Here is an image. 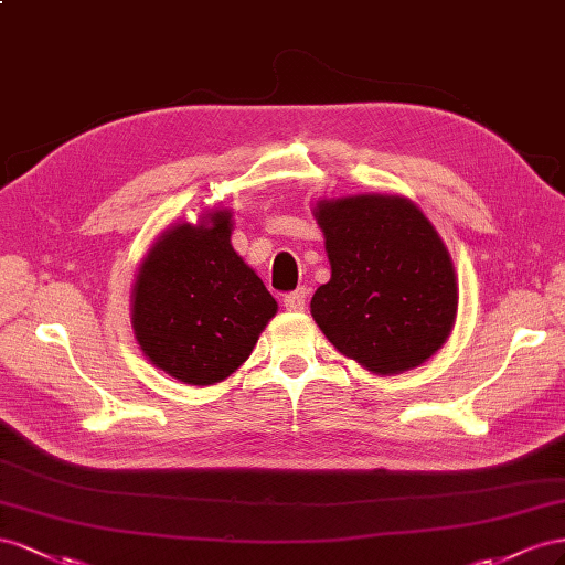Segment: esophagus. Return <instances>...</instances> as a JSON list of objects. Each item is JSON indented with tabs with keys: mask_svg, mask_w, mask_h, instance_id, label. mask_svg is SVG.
<instances>
[{
	"mask_svg": "<svg viewBox=\"0 0 565 565\" xmlns=\"http://www.w3.org/2000/svg\"><path fill=\"white\" fill-rule=\"evenodd\" d=\"M305 302H308V294H305V288H298L294 294H286L284 296V308L288 312H298L305 308Z\"/></svg>",
	"mask_w": 565,
	"mask_h": 565,
	"instance_id": "obj_1",
	"label": "esophagus"
}]
</instances>
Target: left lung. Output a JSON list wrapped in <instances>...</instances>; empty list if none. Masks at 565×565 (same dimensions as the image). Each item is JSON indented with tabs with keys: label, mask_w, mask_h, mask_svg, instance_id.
Instances as JSON below:
<instances>
[{
	"label": "left lung",
	"mask_w": 565,
	"mask_h": 565,
	"mask_svg": "<svg viewBox=\"0 0 565 565\" xmlns=\"http://www.w3.org/2000/svg\"><path fill=\"white\" fill-rule=\"evenodd\" d=\"M331 279L310 312L345 358L402 374L438 352L455 327L459 288L443 238L402 196L358 193L315 207Z\"/></svg>",
	"instance_id": "left-lung-1"
}]
</instances>
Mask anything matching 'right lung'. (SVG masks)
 I'll use <instances>...</instances> for the list:
<instances>
[{
	"label": "right lung",
	"instance_id": "right-lung-1",
	"mask_svg": "<svg viewBox=\"0 0 565 565\" xmlns=\"http://www.w3.org/2000/svg\"><path fill=\"white\" fill-rule=\"evenodd\" d=\"M277 300L232 248V213L174 224L156 238L132 288L143 354L172 379L213 385L248 360Z\"/></svg>",
	"mask_w": 565,
	"mask_h": 565
}]
</instances>
